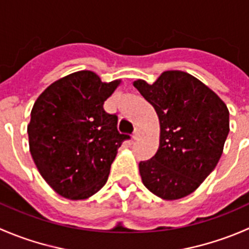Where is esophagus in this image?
Segmentation results:
<instances>
[{
  "instance_id": "obj_1",
  "label": "esophagus",
  "mask_w": 249,
  "mask_h": 249,
  "mask_svg": "<svg viewBox=\"0 0 249 249\" xmlns=\"http://www.w3.org/2000/svg\"><path fill=\"white\" fill-rule=\"evenodd\" d=\"M141 137V131L139 129H136L135 130V132H134V135H132V139L134 140H139Z\"/></svg>"
}]
</instances>
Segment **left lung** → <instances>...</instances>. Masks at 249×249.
I'll return each instance as SVG.
<instances>
[{
  "label": "left lung",
  "mask_w": 249,
  "mask_h": 249,
  "mask_svg": "<svg viewBox=\"0 0 249 249\" xmlns=\"http://www.w3.org/2000/svg\"><path fill=\"white\" fill-rule=\"evenodd\" d=\"M134 87L154 107L159 149L139 164L142 182L164 200L192 194L214 170L229 134V110L214 91L192 74L162 72L153 84Z\"/></svg>",
  "instance_id": "left-lung-1"
}]
</instances>
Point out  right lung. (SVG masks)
Here are the masks:
<instances>
[{"label":"right lung","mask_w":249,"mask_h":249,"mask_svg":"<svg viewBox=\"0 0 249 249\" xmlns=\"http://www.w3.org/2000/svg\"><path fill=\"white\" fill-rule=\"evenodd\" d=\"M120 80L101 82L91 71L56 80L42 92L27 125L30 152L44 180L61 196L88 199L108 179L118 148L129 135L104 109Z\"/></svg>","instance_id":"1"}]
</instances>
